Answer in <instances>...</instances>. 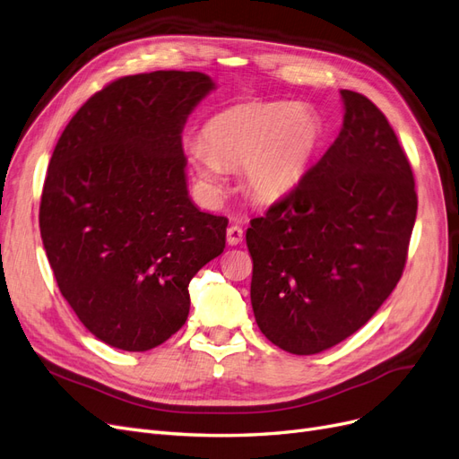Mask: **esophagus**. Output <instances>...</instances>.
<instances>
[{"label": "esophagus", "instance_id": "1", "mask_svg": "<svg viewBox=\"0 0 459 459\" xmlns=\"http://www.w3.org/2000/svg\"><path fill=\"white\" fill-rule=\"evenodd\" d=\"M244 238V230L238 225H230L227 229V242L229 246H238Z\"/></svg>", "mask_w": 459, "mask_h": 459}]
</instances>
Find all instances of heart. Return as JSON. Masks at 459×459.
Returning <instances> with one entry per match:
<instances>
[{
	"label": "heart",
	"mask_w": 459,
	"mask_h": 459,
	"mask_svg": "<svg viewBox=\"0 0 459 459\" xmlns=\"http://www.w3.org/2000/svg\"><path fill=\"white\" fill-rule=\"evenodd\" d=\"M320 114L299 102H251L217 114L204 141L186 144L188 164L212 196L225 186V168L242 166L246 188L259 200H280L298 188L322 149Z\"/></svg>",
	"instance_id": "heart-1"
}]
</instances>
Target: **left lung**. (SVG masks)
<instances>
[{"label":"left lung","instance_id":"obj_1","mask_svg":"<svg viewBox=\"0 0 459 459\" xmlns=\"http://www.w3.org/2000/svg\"><path fill=\"white\" fill-rule=\"evenodd\" d=\"M343 127L291 195L249 221L251 307L291 354H316L376 315L408 257L418 196L387 117L342 90Z\"/></svg>","mask_w":459,"mask_h":459}]
</instances>
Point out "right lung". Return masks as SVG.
<instances>
[{
    "mask_svg": "<svg viewBox=\"0 0 459 459\" xmlns=\"http://www.w3.org/2000/svg\"><path fill=\"white\" fill-rule=\"evenodd\" d=\"M213 90L202 72L114 80L55 146L39 204L43 247L63 298L110 347L168 342L186 322L192 276L223 254L229 221L192 204L181 141Z\"/></svg>",
    "mask_w": 459,
    "mask_h": 459,
    "instance_id": "add662e5",
    "label": "right lung"
}]
</instances>
